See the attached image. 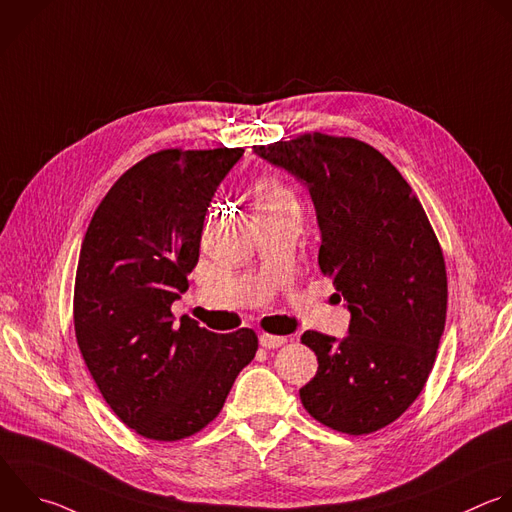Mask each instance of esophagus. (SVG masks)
Here are the masks:
<instances>
[{
	"label": "esophagus",
	"instance_id": "1",
	"mask_svg": "<svg viewBox=\"0 0 512 512\" xmlns=\"http://www.w3.org/2000/svg\"><path fill=\"white\" fill-rule=\"evenodd\" d=\"M285 342H287V337H283V335H269V333H263V335L259 337V344H261L265 350L281 348Z\"/></svg>",
	"mask_w": 512,
	"mask_h": 512
}]
</instances>
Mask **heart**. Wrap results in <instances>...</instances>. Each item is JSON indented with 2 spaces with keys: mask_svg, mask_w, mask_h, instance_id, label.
<instances>
[{
  "mask_svg": "<svg viewBox=\"0 0 512 512\" xmlns=\"http://www.w3.org/2000/svg\"><path fill=\"white\" fill-rule=\"evenodd\" d=\"M293 203L289 191L277 183H261L257 185L255 189V195H253V205H255V213L257 211H271V209H277V207H283V205H289Z\"/></svg>",
  "mask_w": 512,
  "mask_h": 512,
  "instance_id": "b5f03b06",
  "label": "heart"
}]
</instances>
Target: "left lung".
Returning a JSON list of instances; mask_svg holds the SVG:
<instances>
[{
	"label": "left lung",
	"mask_w": 512,
	"mask_h": 512,
	"mask_svg": "<svg viewBox=\"0 0 512 512\" xmlns=\"http://www.w3.org/2000/svg\"><path fill=\"white\" fill-rule=\"evenodd\" d=\"M253 152L307 187L319 269L352 315L342 339L301 335L319 364L301 402L337 432H376L408 410L436 360L448 301L438 239L398 168L362 140L313 132Z\"/></svg>",
	"instance_id": "1"
}]
</instances>
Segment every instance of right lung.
Segmentation results:
<instances>
[{
    "instance_id": "obj_1",
    "label": "right lung",
    "mask_w": 512,
    "mask_h": 512,
    "mask_svg": "<svg viewBox=\"0 0 512 512\" xmlns=\"http://www.w3.org/2000/svg\"><path fill=\"white\" fill-rule=\"evenodd\" d=\"M243 152L146 156L114 183L82 241L78 348L108 406L144 438L175 442L203 430L255 358L253 329L223 335L170 313L189 289L217 187Z\"/></svg>"
}]
</instances>
